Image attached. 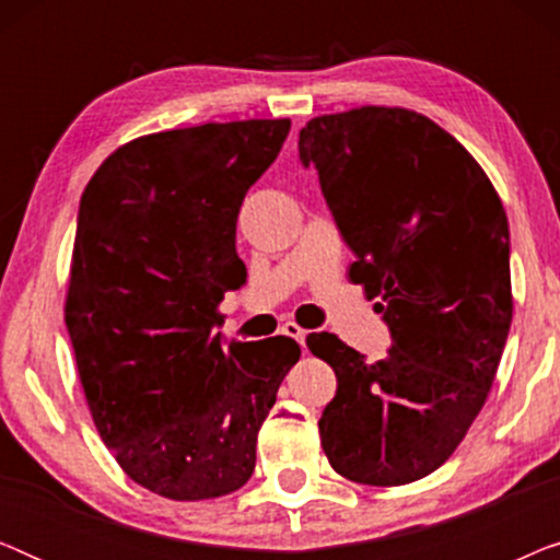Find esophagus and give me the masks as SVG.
<instances>
[{"instance_id":"esophagus-1","label":"esophagus","mask_w":560,"mask_h":560,"mask_svg":"<svg viewBox=\"0 0 560 560\" xmlns=\"http://www.w3.org/2000/svg\"><path fill=\"white\" fill-rule=\"evenodd\" d=\"M282 334L290 336V339H295L298 343H301V347H303V343H305V336H308V331H305V328L298 326L295 320H288V324L282 326Z\"/></svg>"}]
</instances>
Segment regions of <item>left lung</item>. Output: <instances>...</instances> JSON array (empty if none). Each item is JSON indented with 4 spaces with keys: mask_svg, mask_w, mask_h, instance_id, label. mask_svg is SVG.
Here are the masks:
<instances>
[{
    "mask_svg": "<svg viewBox=\"0 0 560 560\" xmlns=\"http://www.w3.org/2000/svg\"><path fill=\"white\" fill-rule=\"evenodd\" d=\"M298 150L393 336L380 362L305 339L339 382L320 446L357 485H410L448 462L492 389L512 324L508 213L464 144L400 106L311 119Z\"/></svg>",
    "mask_w": 560,
    "mask_h": 560,
    "instance_id": "obj_1",
    "label": "left lung"
}]
</instances>
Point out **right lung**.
<instances>
[{
    "instance_id": "obj_1",
    "label": "right lung",
    "mask_w": 560,
    "mask_h": 560,
    "mask_svg": "<svg viewBox=\"0 0 560 560\" xmlns=\"http://www.w3.org/2000/svg\"><path fill=\"white\" fill-rule=\"evenodd\" d=\"M290 119L137 137L79 206L66 326L96 431L137 485L178 502L247 485L257 433L301 347L221 341L226 290L247 280L236 217Z\"/></svg>"
}]
</instances>
